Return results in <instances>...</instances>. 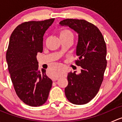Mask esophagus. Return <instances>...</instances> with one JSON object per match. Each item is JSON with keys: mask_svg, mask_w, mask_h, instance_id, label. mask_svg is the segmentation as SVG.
<instances>
[{"mask_svg": "<svg viewBox=\"0 0 122 122\" xmlns=\"http://www.w3.org/2000/svg\"><path fill=\"white\" fill-rule=\"evenodd\" d=\"M57 80V78H54L53 80H52V81H56Z\"/></svg>", "mask_w": 122, "mask_h": 122, "instance_id": "obj_1", "label": "esophagus"}]
</instances>
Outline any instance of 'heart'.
<instances>
[{"instance_id": "heart-1", "label": "heart", "mask_w": 122, "mask_h": 122, "mask_svg": "<svg viewBox=\"0 0 122 122\" xmlns=\"http://www.w3.org/2000/svg\"><path fill=\"white\" fill-rule=\"evenodd\" d=\"M66 34H72V32L67 29H64L61 31V35H66ZM59 76V72L58 70H55L53 72V77H56Z\"/></svg>"}]
</instances>
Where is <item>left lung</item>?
Instances as JSON below:
<instances>
[{
	"label": "left lung",
	"mask_w": 122,
	"mask_h": 122,
	"mask_svg": "<svg viewBox=\"0 0 122 122\" xmlns=\"http://www.w3.org/2000/svg\"><path fill=\"white\" fill-rule=\"evenodd\" d=\"M68 26L78 35L76 48L77 66L81 72L68 74V84L65 94L70 102L81 105L90 102L97 94L107 66L106 44L99 28L83 19H66L60 22Z\"/></svg>",
	"instance_id": "obj_1"
}]
</instances>
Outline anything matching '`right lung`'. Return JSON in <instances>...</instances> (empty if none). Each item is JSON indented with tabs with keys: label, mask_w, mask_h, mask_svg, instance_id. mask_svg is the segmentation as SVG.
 <instances>
[{
	"label": "right lung",
	"mask_w": 122,
	"mask_h": 122,
	"mask_svg": "<svg viewBox=\"0 0 122 122\" xmlns=\"http://www.w3.org/2000/svg\"><path fill=\"white\" fill-rule=\"evenodd\" d=\"M54 18L25 22L12 33L6 52L8 70L17 96L26 104L37 107L47 100L52 81L39 70L36 55L43 51V36Z\"/></svg>",
	"instance_id": "obj_1"
}]
</instances>
